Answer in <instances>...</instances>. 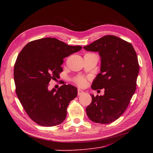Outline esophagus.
Returning <instances> with one entry per match:
<instances>
[{
	"label": "esophagus",
	"mask_w": 153,
	"mask_h": 153,
	"mask_svg": "<svg viewBox=\"0 0 153 153\" xmlns=\"http://www.w3.org/2000/svg\"><path fill=\"white\" fill-rule=\"evenodd\" d=\"M84 93V92L82 90H81V89H79L77 90V94H78V95H81L83 94Z\"/></svg>",
	"instance_id": "obj_1"
}]
</instances>
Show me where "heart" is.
Masks as SVG:
<instances>
[{
    "mask_svg": "<svg viewBox=\"0 0 153 153\" xmlns=\"http://www.w3.org/2000/svg\"><path fill=\"white\" fill-rule=\"evenodd\" d=\"M76 82L77 83V85H79V86H84L86 83H87V81H86V79L84 78V77H77L76 79Z\"/></svg>",
    "mask_w": 153,
    "mask_h": 153,
    "instance_id": "1",
    "label": "heart"
}]
</instances>
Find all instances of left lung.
Returning <instances> with one entry per match:
<instances>
[{"label":"left lung","instance_id":"left-lung-1","mask_svg":"<svg viewBox=\"0 0 153 153\" xmlns=\"http://www.w3.org/2000/svg\"><path fill=\"white\" fill-rule=\"evenodd\" d=\"M83 48L99 52L100 72L91 87L105 89L103 95L91 94L92 100L86 114L95 123H111L124 113L136 91L139 72L137 54L130 43L114 35L104 36Z\"/></svg>","mask_w":153,"mask_h":153}]
</instances>
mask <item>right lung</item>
<instances>
[{
  "label": "right lung",
  "instance_id": "1",
  "mask_svg": "<svg viewBox=\"0 0 153 153\" xmlns=\"http://www.w3.org/2000/svg\"><path fill=\"white\" fill-rule=\"evenodd\" d=\"M82 49L54 38H45L27 44L16 60L13 77L16 94L30 118L39 125L53 126L65 120L69 102L77 89L63 84L49 90L51 79L62 71L63 59Z\"/></svg>",
  "mask_w": 153,
  "mask_h": 153
}]
</instances>
